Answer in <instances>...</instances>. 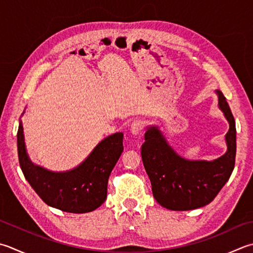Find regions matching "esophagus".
<instances>
[{"label": "esophagus", "mask_w": 253, "mask_h": 253, "mask_svg": "<svg viewBox=\"0 0 253 253\" xmlns=\"http://www.w3.org/2000/svg\"><path fill=\"white\" fill-rule=\"evenodd\" d=\"M130 131L132 135H140L143 131V123L141 121H135L131 123Z\"/></svg>", "instance_id": "34e87169"}]
</instances>
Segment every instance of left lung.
Wrapping results in <instances>:
<instances>
[{"instance_id":"left-lung-1","label":"left lung","mask_w":253,"mask_h":253,"mask_svg":"<svg viewBox=\"0 0 253 253\" xmlns=\"http://www.w3.org/2000/svg\"><path fill=\"white\" fill-rule=\"evenodd\" d=\"M218 106L229 123L227 151L212 161H191L180 157L167 142L159 128H147L141 158L156 201L171 211H191L215 199L229 180L236 159V123L221 91L216 90Z\"/></svg>"}]
</instances>
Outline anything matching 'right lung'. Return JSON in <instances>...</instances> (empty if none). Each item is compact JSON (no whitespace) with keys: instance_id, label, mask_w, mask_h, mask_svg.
<instances>
[{"instance_id":"obj_1","label":"right lung","mask_w":253,"mask_h":253,"mask_svg":"<svg viewBox=\"0 0 253 253\" xmlns=\"http://www.w3.org/2000/svg\"><path fill=\"white\" fill-rule=\"evenodd\" d=\"M123 137V132L113 133L98 143L79 167L66 172H52L35 166L28 158L19 121V166L25 179L47 205L74 214L88 212L106 200L108 177L124 150Z\"/></svg>"}]
</instances>
